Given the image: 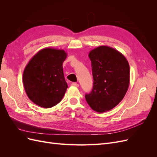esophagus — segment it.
I'll return each mask as SVG.
<instances>
[{"label":"esophagus","mask_w":157,"mask_h":157,"mask_svg":"<svg viewBox=\"0 0 157 157\" xmlns=\"http://www.w3.org/2000/svg\"><path fill=\"white\" fill-rule=\"evenodd\" d=\"M71 86H76V87H78L79 86V84L77 82H73L72 84H71Z\"/></svg>","instance_id":"34e87169"}]
</instances>
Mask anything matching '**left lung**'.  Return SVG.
I'll return each instance as SVG.
<instances>
[{"mask_svg":"<svg viewBox=\"0 0 157 157\" xmlns=\"http://www.w3.org/2000/svg\"><path fill=\"white\" fill-rule=\"evenodd\" d=\"M88 56L94 86L85 98L95 111H109L122 101L129 87V63L121 52L107 46L94 48Z\"/></svg>","mask_w":157,"mask_h":157,"instance_id":"left-lung-1","label":"left lung"}]
</instances>
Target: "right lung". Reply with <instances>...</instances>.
<instances>
[{
	"label": "right lung",
	"mask_w": 157,
	"mask_h": 157,
	"mask_svg": "<svg viewBox=\"0 0 157 157\" xmlns=\"http://www.w3.org/2000/svg\"><path fill=\"white\" fill-rule=\"evenodd\" d=\"M63 50L43 48L33 57L23 71L25 92L36 105L50 108L59 103L68 88L63 71Z\"/></svg>",
	"instance_id": "1"
}]
</instances>
